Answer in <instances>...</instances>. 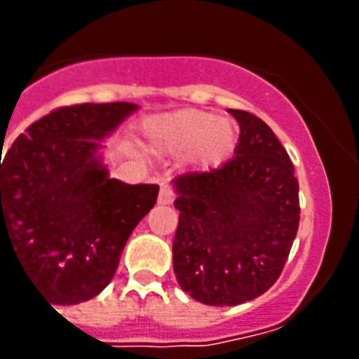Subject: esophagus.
<instances>
[{
    "instance_id": "34e87169",
    "label": "esophagus",
    "mask_w": 359,
    "mask_h": 359,
    "mask_svg": "<svg viewBox=\"0 0 359 359\" xmlns=\"http://www.w3.org/2000/svg\"><path fill=\"white\" fill-rule=\"evenodd\" d=\"M175 199V194L171 190V186L168 184H162L160 188V194H158V205H171Z\"/></svg>"
}]
</instances>
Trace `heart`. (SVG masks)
I'll return each mask as SVG.
<instances>
[{
  "mask_svg": "<svg viewBox=\"0 0 359 359\" xmlns=\"http://www.w3.org/2000/svg\"><path fill=\"white\" fill-rule=\"evenodd\" d=\"M147 137L165 154L191 152L194 162L201 168H218L229 160L236 147L235 124L201 109H180L154 117L147 123Z\"/></svg>",
  "mask_w": 359,
  "mask_h": 359,
  "instance_id": "obj_1",
  "label": "heart"
}]
</instances>
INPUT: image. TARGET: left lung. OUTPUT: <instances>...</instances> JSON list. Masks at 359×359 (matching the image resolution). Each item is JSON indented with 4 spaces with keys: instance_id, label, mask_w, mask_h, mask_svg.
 Masks as SVG:
<instances>
[{
    "instance_id": "obj_1",
    "label": "left lung",
    "mask_w": 359,
    "mask_h": 359,
    "mask_svg": "<svg viewBox=\"0 0 359 359\" xmlns=\"http://www.w3.org/2000/svg\"><path fill=\"white\" fill-rule=\"evenodd\" d=\"M240 124L235 158L173 180L179 227L173 270L180 289L207 306L264 294L283 270L300 222L298 180L272 128L229 109Z\"/></svg>"
}]
</instances>
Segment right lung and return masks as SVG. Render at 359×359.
<instances>
[{
  "label": "right lung",
  "mask_w": 359,
  "mask_h": 359,
  "mask_svg": "<svg viewBox=\"0 0 359 359\" xmlns=\"http://www.w3.org/2000/svg\"><path fill=\"white\" fill-rule=\"evenodd\" d=\"M137 104L59 108L0 158V253L8 242L31 283L55 306L100 294L126 240L156 205L158 184L109 179L102 141Z\"/></svg>",
  "instance_id": "add662e5"
}]
</instances>
